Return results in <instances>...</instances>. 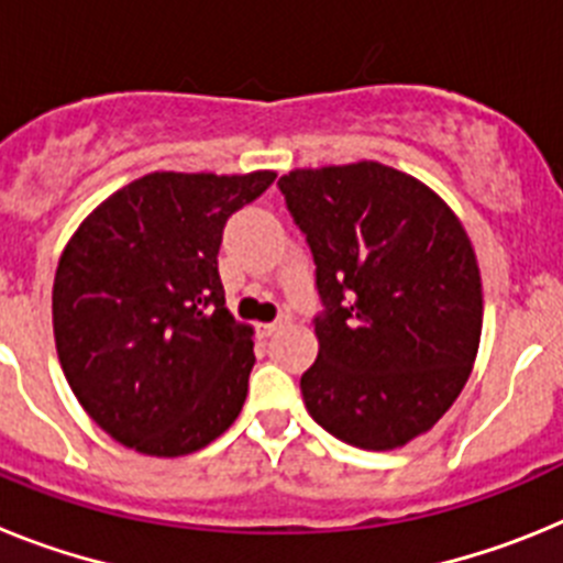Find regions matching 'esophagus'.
Segmentation results:
<instances>
[{"instance_id":"1","label":"esophagus","mask_w":563,"mask_h":563,"mask_svg":"<svg viewBox=\"0 0 563 563\" xmlns=\"http://www.w3.org/2000/svg\"><path fill=\"white\" fill-rule=\"evenodd\" d=\"M287 324V318H276V321H267V324H258V332L262 335H273V332L278 330V327H285Z\"/></svg>"}]
</instances>
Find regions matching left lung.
Here are the masks:
<instances>
[{
	"mask_svg": "<svg viewBox=\"0 0 563 563\" xmlns=\"http://www.w3.org/2000/svg\"><path fill=\"white\" fill-rule=\"evenodd\" d=\"M316 262L318 357L307 411L355 449L391 451L454 406L482 335L465 228L420 180L383 163L296 168L278 180Z\"/></svg>",
	"mask_w": 563,
	"mask_h": 563,
	"instance_id": "obj_1",
	"label": "left lung"
}]
</instances>
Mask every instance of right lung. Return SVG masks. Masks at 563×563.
<instances>
[{"label":"right lung","instance_id":"add662e5","mask_svg":"<svg viewBox=\"0 0 563 563\" xmlns=\"http://www.w3.org/2000/svg\"><path fill=\"white\" fill-rule=\"evenodd\" d=\"M273 172H154L89 213L58 258L53 332L69 389L126 449L183 456L231 429L253 330L225 307L217 256L231 213Z\"/></svg>","mask_w":563,"mask_h":563}]
</instances>
